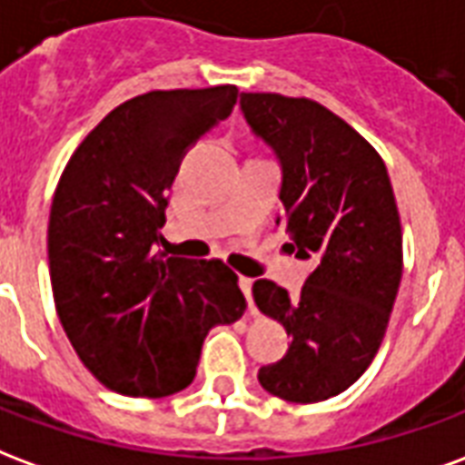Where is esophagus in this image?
<instances>
[{
    "label": "esophagus",
    "instance_id": "1",
    "mask_svg": "<svg viewBox=\"0 0 465 465\" xmlns=\"http://www.w3.org/2000/svg\"><path fill=\"white\" fill-rule=\"evenodd\" d=\"M240 290H242V292H245V297H247V304H250V307H252V280H250V277H240Z\"/></svg>",
    "mask_w": 465,
    "mask_h": 465
}]
</instances>
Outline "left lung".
<instances>
[{"label": "left lung", "mask_w": 465, "mask_h": 465, "mask_svg": "<svg viewBox=\"0 0 465 465\" xmlns=\"http://www.w3.org/2000/svg\"><path fill=\"white\" fill-rule=\"evenodd\" d=\"M240 108L282 163L277 225L317 262L297 297L252 284L260 312L292 337L257 379L284 401L317 404L354 384L384 341L404 267L394 188L374 145L317 101L242 94Z\"/></svg>", "instance_id": "8db88e82"}]
</instances>
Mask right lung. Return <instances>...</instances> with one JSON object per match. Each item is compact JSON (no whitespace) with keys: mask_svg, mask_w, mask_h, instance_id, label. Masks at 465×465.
<instances>
[{"mask_svg":"<svg viewBox=\"0 0 465 465\" xmlns=\"http://www.w3.org/2000/svg\"><path fill=\"white\" fill-rule=\"evenodd\" d=\"M235 104L232 84L128 98L61 173L49 215L54 304L84 367L111 391H181L208 331L245 312L237 274L223 260L158 250L165 191L183 155Z\"/></svg>","mask_w":465,"mask_h":465,"instance_id":"obj_1","label":"right lung"}]
</instances>
